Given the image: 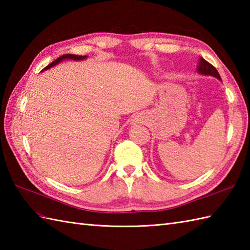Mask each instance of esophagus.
I'll return each mask as SVG.
<instances>
[{
	"instance_id": "esophagus-1",
	"label": "esophagus",
	"mask_w": 250,
	"mask_h": 250,
	"mask_svg": "<svg viewBox=\"0 0 250 250\" xmlns=\"http://www.w3.org/2000/svg\"><path fill=\"white\" fill-rule=\"evenodd\" d=\"M143 120V117H142V115L140 114V115H136L135 117H134V120L133 121H135V122H141Z\"/></svg>"
}]
</instances>
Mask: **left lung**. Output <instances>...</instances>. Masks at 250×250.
I'll return each mask as SVG.
<instances>
[{"label":"left lung","instance_id":"8db88e82","mask_svg":"<svg viewBox=\"0 0 250 250\" xmlns=\"http://www.w3.org/2000/svg\"><path fill=\"white\" fill-rule=\"evenodd\" d=\"M196 71H198L199 74H202V75H207V76H213L216 77L217 79L221 81L219 73L217 72L216 68L210 64V63L204 60L203 58H200V61L198 63V66H196Z\"/></svg>","mask_w":250,"mask_h":250}]
</instances>
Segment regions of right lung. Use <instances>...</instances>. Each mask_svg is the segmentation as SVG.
<instances>
[{"label": "right lung", "mask_w": 250, "mask_h": 250, "mask_svg": "<svg viewBox=\"0 0 250 250\" xmlns=\"http://www.w3.org/2000/svg\"><path fill=\"white\" fill-rule=\"evenodd\" d=\"M87 58V56H76V55H63V56H61L60 58H58V59H56L54 62L52 63H50L49 65H47L43 71H46V70H49L50 67H52V66H55V65H57V64H59V63L61 62V61H63V60H67V59H70V60H75V61H81V60H84ZM42 71V72H43Z\"/></svg>", "instance_id": "add662e5"}]
</instances>
